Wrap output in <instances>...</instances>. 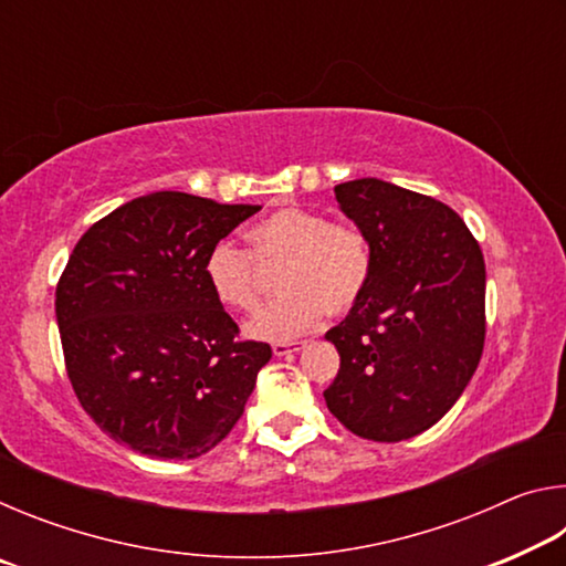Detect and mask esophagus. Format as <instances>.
<instances>
[{"instance_id":"obj_1","label":"esophagus","mask_w":566,"mask_h":566,"mask_svg":"<svg viewBox=\"0 0 566 566\" xmlns=\"http://www.w3.org/2000/svg\"><path fill=\"white\" fill-rule=\"evenodd\" d=\"M306 347L304 342H276L272 352L274 357H290V354H300Z\"/></svg>"}]
</instances>
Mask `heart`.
Wrapping results in <instances>:
<instances>
[{"instance_id": "1", "label": "heart", "mask_w": 566, "mask_h": 566, "mask_svg": "<svg viewBox=\"0 0 566 566\" xmlns=\"http://www.w3.org/2000/svg\"><path fill=\"white\" fill-rule=\"evenodd\" d=\"M247 242L262 266H279L282 294L244 324L247 337L292 342L322 319L342 317L371 276V247L357 227L332 222L304 207H282L247 229ZM205 280L214 300L232 312H252L260 302V266L244 249L217 242L205 256Z\"/></svg>"}]
</instances>
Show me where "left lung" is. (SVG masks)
Wrapping results in <instances>:
<instances>
[{"instance_id":"1","label":"left lung","mask_w":566,"mask_h":566,"mask_svg":"<svg viewBox=\"0 0 566 566\" xmlns=\"http://www.w3.org/2000/svg\"><path fill=\"white\" fill-rule=\"evenodd\" d=\"M371 247L361 300L324 337L339 371L324 401L371 442L434 427L462 397L484 349V256L454 209L391 181L334 187Z\"/></svg>"}]
</instances>
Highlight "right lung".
<instances>
[{
    "instance_id": "add662e5",
    "label": "right lung",
    "mask_w": 566,
    "mask_h": 566,
    "mask_svg": "<svg viewBox=\"0 0 566 566\" xmlns=\"http://www.w3.org/2000/svg\"><path fill=\"white\" fill-rule=\"evenodd\" d=\"M262 207L151 191L76 242L56 284L66 375L114 442L151 459H195L232 432L272 359L205 280V256Z\"/></svg>"
}]
</instances>
